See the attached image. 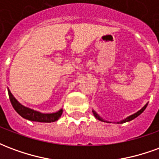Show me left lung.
Returning a JSON list of instances; mask_svg holds the SVG:
<instances>
[{
	"label": "left lung",
	"mask_w": 159,
	"mask_h": 159,
	"mask_svg": "<svg viewBox=\"0 0 159 159\" xmlns=\"http://www.w3.org/2000/svg\"><path fill=\"white\" fill-rule=\"evenodd\" d=\"M147 105H148V103L146 104V105H145V106H144V107H142V108H141L140 110L138 111H137V112H135V113H134V114H132V115H130V116H129V117H127L126 118H124V119L121 120V121H119V122H114V123H127V122H129V121H131V120L134 119L135 117H138V116H140V114L143 112L144 111H145V109L147 108ZM92 112H93V116L96 117V118L98 120H100V121H101V122H106V123H111V122H110V121H107V120H105V119H104V118H102V117H100V115L97 113L96 111L93 110H93H92Z\"/></svg>",
	"instance_id": "1"
}]
</instances>
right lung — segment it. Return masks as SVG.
<instances>
[{
    "label": "right lung",
    "mask_w": 159,
    "mask_h": 159,
    "mask_svg": "<svg viewBox=\"0 0 159 159\" xmlns=\"http://www.w3.org/2000/svg\"><path fill=\"white\" fill-rule=\"evenodd\" d=\"M7 91H8L9 99L12 103V107L14 108V110L18 112L19 115L25 119L33 121V122H40V123H52V122L57 121L62 115V108L53 113H42L40 111L33 110L31 108L25 107L16 100V98L12 95L9 89H7Z\"/></svg>",
    "instance_id": "add662e5"
}]
</instances>
